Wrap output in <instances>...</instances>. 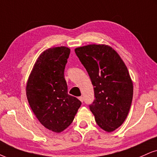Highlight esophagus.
Segmentation results:
<instances>
[{
  "instance_id": "1",
  "label": "esophagus",
  "mask_w": 157,
  "mask_h": 157,
  "mask_svg": "<svg viewBox=\"0 0 157 157\" xmlns=\"http://www.w3.org/2000/svg\"><path fill=\"white\" fill-rule=\"evenodd\" d=\"M78 99H79V100H80L81 102H83V101H84V98H83L82 96L79 97V98H78Z\"/></svg>"
}]
</instances>
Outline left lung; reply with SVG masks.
Segmentation results:
<instances>
[{
	"label": "left lung",
	"mask_w": 157,
	"mask_h": 157,
	"mask_svg": "<svg viewBox=\"0 0 157 157\" xmlns=\"http://www.w3.org/2000/svg\"><path fill=\"white\" fill-rule=\"evenodd\" d=\"M75 52L94 86V100L89 107L100 128L112 132L122 124L132 104L133 85L127 67L108 46L91 44Z\"/></svg>",
	"instance_id": "left-lung-1"
}]
</instances>
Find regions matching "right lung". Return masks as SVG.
Returning a JSON list of instances; mask_svg holds the SVG:
<instances>
[{"instance_id": "obj_1", "label": "right lung", "mask_w": 157, "mask_h": 157, "mask_svg": "<svg viewBox=\"0 0 157 157\" xmlns=\"http://www.w3.org/2000/svg\"><path fill=\"white\" fill-rule=\"evenodd\" d=\"M69 48L59 46L44 51L29 76L26 94L37 119L46 128L60 132L73 122L82 102L67 93L64 71Z\"/></svg>"}]
</instances>
